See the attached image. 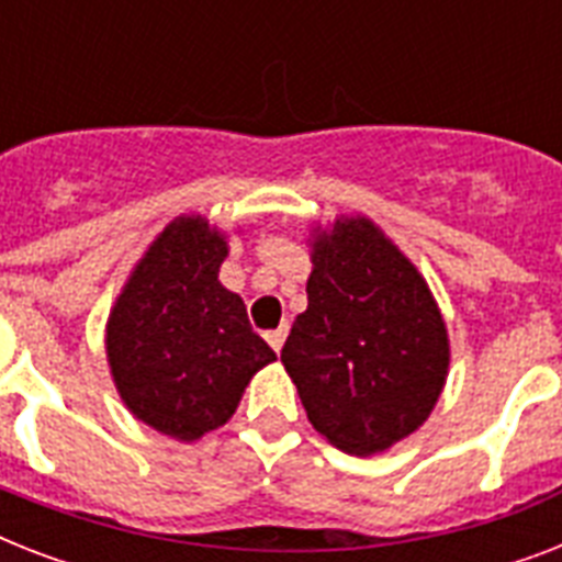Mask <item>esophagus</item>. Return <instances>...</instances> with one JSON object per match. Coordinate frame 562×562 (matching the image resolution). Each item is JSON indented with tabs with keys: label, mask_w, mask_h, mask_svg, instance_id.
Wrapping results in <instances>:
<instances>
[{
	"label": "esophagus",
	"mask_w": 562,
	"mask_h": 562,
	"mask_svg": "<svg viewBox=\"0 0 562 562\" xmlns=\"http://www.w3.org/2000/svg\"><path fill=\"white\" fill-rule=\"evenodd\" d=\"M285 335H289V326L282 324L280 329H271V333H265V341L271 344L273 352H280L282 344H285Z\"/></svg>",
	"instance_id": "obj_1"
}]
</instances>
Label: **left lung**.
Here are the masks:
<instances>
[{
  "instance_id": "obj_1",
  "label": "left lung",
  "mask_w": 562,
  "mask_h": 562,
  "mask_svg": "<svg viewBox=\"0 0 562 562\" xmlns=\"http://www.w3.org/2000/svg\"><path fill=\"white\" fill-rule=\"evenodd\" d=\"M308 306L282 368L308 423L347 454H379L435 411L449 375V329L417 265L368 215L308 229Z\"/></svg>"
}]
</instances>
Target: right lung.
<instances>
[{"label":"right lung","mask_w":562,"mask_h":562,"mask_svg":"<svg viewBox=\"0 0 562 562\" xmlns=\"http://www.w3.org/2000/svg\"><path fill=\"white\" fill-rule=\"evenodd\" d=\"M227 254V229L183 212L145 247L104 326L119 400L180 443L224 426L250 379L277 361L250 329L245 300L221 285Z\"/></svg>","instance_id":"right-lung-1"}]
</instances>
